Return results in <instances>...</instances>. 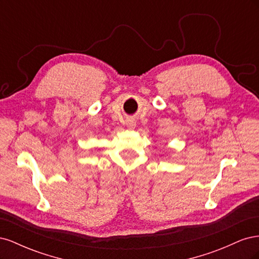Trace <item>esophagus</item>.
Listing matches in <instances>:
<instances>
[{
	"instance_id": "esophagus-1",
	"label": "esophagus",
	"mask_w": 259,
	"mask_h": 259,
	"mask_svg": "<svg viewBox=\"0 0 259 259\" xmlns=\"http://www.w3.org/2000/svg\"><path fill=\"white\" fill-rule=\"evenodd\" d=\"M127 125H130V126H134V122H132V121H131V122H128V123H127Z\"/></svg>"
}]
</instances>
